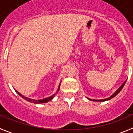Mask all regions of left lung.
Returning a JSON list of instances; mask_svg holds the SVG:
<instances>
[{
    "label": "left lung",
    "mask_w": 133,
    "mask_h": 133,
    "mask_svg": "<svg viewBox=\"0 0 133 133\" xmlns=\"http://www.w3.org/2000/svg\"><path fill=\"white\" fill-rule=\"evenodd\" d=\"M126 81H127V80L125 81L123 83L122 85H121V86L119 88V89H117V90H116V91H115V92H114V94H113V95H111V96H110V97H109V98H106V99H102V100H93V99H90V98H87L89 99V100H91V101H98V102H104V101H106V100H110V99H111V98H112L115 97V96H116V95H117V94H118V93L120 91H121V89H123V87L124 85H125V83H126Z\"/></svg>",
    "instance_id": "1"
}]
</instances>
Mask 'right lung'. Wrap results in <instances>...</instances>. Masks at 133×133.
<instances>
[{"instance_id":"1","label":"right lung","mask_w":133,"mask_h":133,"mask_svg":"<svg viewBox=\"0 0 133 133\" xmlns=\"http://www.w3.org/2000/svg\"><path fill=\"white\" fill-rule=\"evenodd\" d=\"M61 83V82H60ZM60 83H59V86H58V90H57L56 92L55 93V94H54L53 95H52L51 96H50V97H48V98H43V99H41V100H34V99H31V98H27L25 97V96H23V95L21 94V93H19V92L17 91V90H16V92L18 93V95H19V96H21L22 98H23V99H25V100H26L28 102H32V103H34V104H42V103H46V102H49L50 100H51L54 97V96H55L56 95V93L58 92V91H59V87H60Z\"/></svg>"}]
</instances>
